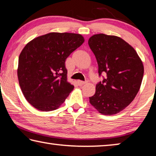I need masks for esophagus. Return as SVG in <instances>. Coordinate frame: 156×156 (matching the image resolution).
Listing matches in <instances>:
<instances>
[{"label":"esophagus","instance_id":"34e87169","mask_svg":"<svg viewBox=\"0 0 156 156\" xmlns=\"http://www.w3.org/2000/svg\"><path fill=\"white\" fill-rule=\"evenodd\" d=\"M78 84L80 86H82V85H83V84H84L86 83V82H84V81H82V80H78Z\"/></svg>","mask_w":156,"mask_h":156}]
</instances>
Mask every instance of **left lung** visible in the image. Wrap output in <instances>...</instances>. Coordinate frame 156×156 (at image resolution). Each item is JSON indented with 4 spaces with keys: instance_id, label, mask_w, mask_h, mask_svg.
<instances>
[{
    "instance_id": "obj_1",
    "label": "left lung",
    "mask_w": 156,
    "mask_h": 156,
    "mask_svg": "<svg viewBox=\"0 0 156 156\" xmlns=\"http://www.w3.org/2000/svg\"><path fill=\"white\" fill-rule=\"evenodd\" d=\"M96 56L98 73L106 78L96 84L89 102L103 115H112L125 109L138 94L144 66L136 50L120 37L95 34L88 41Z\"/></svg>"
}]
</instances>
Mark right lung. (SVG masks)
<instances>
[{
    "label": "right lung",
    "instance_id": "obj_1",
    "mask_svg": "<svg viewBox=\"0 0 156 156\" xmlns=\"http://www.w3.org/2000/svg\"><path fill=\"white\" fill-rule=\"evenodd\" d=\"M80 34L51 32L33 39L18 58V78L28 102L36 109H58L73 89L67 82L65 60L84 43Z\"/></svg>",
    "mask_w": 156,
    "mask_h": 156
}]
</instances>
